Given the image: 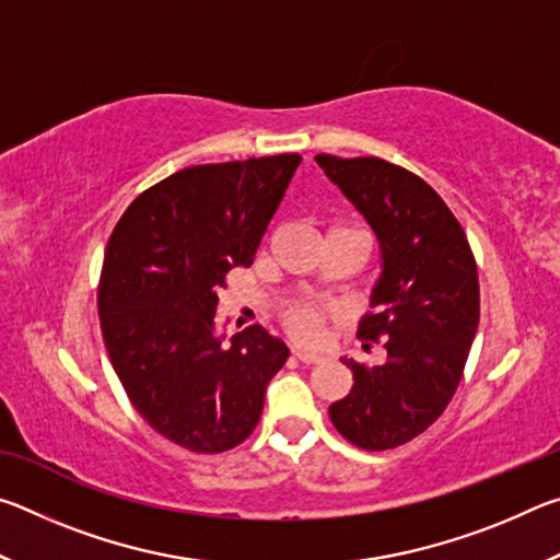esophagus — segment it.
<instances>
[{
	"instance_id": "1",
	"label": "esophagus",
	"mask_w": 560,
	"mask_h": 560,
	"mask_svg": "<svg viewBox=\"0 0 560 560\" xmlns=\"http://www.w3.org/2000/svg\"><path fill=\"white\" fill-rule=\"evenodd\" d=\"M293 355H296L301 363H308V365L320 363V360H324V355H320V353H314V350H301V348L293 350Z\"/></svg>"
}]
</instances>
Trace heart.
I'll return each instance as SVG.
<instances>
[{
    "label": "heart",
    "mask_w": 560,
    "mask_h": 560,
    "mask_svg": "<svg viewBox=\"0 0 560 560\" xmlns=\"http://www.w3.org/2000/svg\"><path fill=\"white\" fill-rule=\"evenodd\" d=\"M324 318V306H316V303H293V306L287 308V314H283V326L301 343H314L320 336Z\"/></svg>",
    "instance_id": "b5f03b06"
}]
</instances>
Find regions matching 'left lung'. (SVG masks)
<instances>
[{"instance_id": "obj_1", "label": "left lung", "mask_w": 560, "mask_h": 560, "mask_svg": "<svg viewBox=\"0 0 560 560\" xmlns=\"http://www.w3.org/2000/svg\"><path fill=\"white\" fill-rule=\"evenodd\" d=\"M316 163L381 244L373 311L358 338L387 350L373 368L343 358L353 387L328 415L355 447L393 450L428 430L457 390L479 326L477 264L457 217L410 170L381 158L316 155Z\"/></svg>"}]
</instances>
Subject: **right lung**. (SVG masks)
Segmentation results:
<instances>
[{"instance_id": "add662e5", "label": "right lung", "mask_w": 560, "mask_h": 560, "mask_svg": "<svg viewBox=\"0 0 560 560\" xmlns=\"http://www.w3.org/2000/svg\"><path fill=\"white\" fill-rule=\"evenodd\" d=\"M301 155L195 165L138 195L113 230L98 283L103 340L143 420L197 454L242 444L289 348L261 326L224 343L226 273L252 267Z\"/></svg>"}]
</instances>
